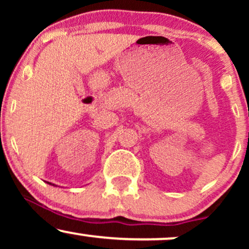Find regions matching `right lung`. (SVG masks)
I'll return each mask as SVG.
<instances>
[{
    "label": "right lung",
    "mask_w": 249,
    "mask_h": 249,
    "mask_svg": "<svg viewBox=\"0 0 249 249\" xmlns=\"http://www.w3.org/2000/svg\"><path fill=\"white\" fill-rule=\"evenodd\" d=\"M48 184H50V182H48Z\"/></svg>",
    "instance_id": "obj_1"
}]
</instances>
